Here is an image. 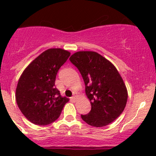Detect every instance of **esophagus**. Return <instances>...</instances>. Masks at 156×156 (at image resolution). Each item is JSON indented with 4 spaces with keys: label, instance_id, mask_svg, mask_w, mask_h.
<instances>
[{
    "label": "esophagus",
    "instance_id": "esophagus-1",
    "mask_svg": "<svg viewBox=\"0 0 156 156\" xmlns=\"http://www.w3.org/2000/svg\"><path fill=\"white\" fill-rule=\"evenodd\" d=\"M71 99L73 101H76V96H73V97L71 98Z\"/></svg>",
    "mask_w": 156,
    "mask_h": 156
}]
</instances>
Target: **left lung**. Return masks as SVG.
Segmentation results:
<instances>
[{
  "label": "left lung",
  "mask_w": 156,
  "mask_h": 156,
  "mask_svg": "<svg viewBox=\"0 0 156 156\" xmlns=\"http://www.w3.org/2000/svg\"><path fill=\"white\" fill-rule=\"evenodd\" d=\"M69 60L79 69L91 110L81 118L87 124L102 127L120 115L127 101L126 85L111 62L95 51H77Z\"/></svg>",
  "instance_id": "left-lung-1"
}]
</instances>
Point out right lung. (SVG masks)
I'll return each instance as SVG.
<instances>
[{"label": "right lung", "instance_id": "right-lung-1", "mask_svg": "<svg viewBox=\"0 0 156 156\" xmlns=\"http://www.w3.org/2000/svg\"><path fill=\"white\" fill-rule=\"evenodd\" d=\"M70 52L50 48L36 58L25 69L18 82L16 100L28 120L44 126L55 122L69 99L62 97L55 87L56 75L67 61Z\"/></svg>", "mask_w": 156, "mask_h": 156}]
</instances>
